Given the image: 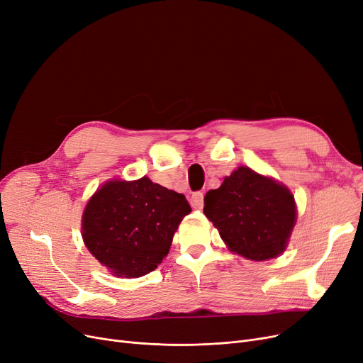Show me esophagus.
<instances>
[{
  "instance_id": "esophagus-1",
  "label": "esophagus",
  "mask_w": 363,
  "mask_h": 363,
  "mask_svg": "<svg viewBox=\"0 0 363 363\" xmlns=\"http://www.w3.org/2000/svg\"><path fill=\"white\" fill-rule=\"evenodd\" d=\"M203 199H204L203 193H200V191L194 193V194L191 196V199H190L191 206H193L194 209H201V208H203Z\"/></svg>"
}]
</instances>
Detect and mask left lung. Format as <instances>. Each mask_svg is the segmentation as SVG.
<instances>
[{
	"label": "left lung",
	"mask_w": 363,
	"mask_h": 363,
	"mask_svg": "<svg viewBox=\"0 0 363 363\" xmlns=\"http://www.w3.org/2000/svg\"><path fill=\"white\" fill-rule=\"evenodd\" d=\"M203 212L228 249L252 261L279 257L296 220L295 200L288 188L245 166L206 193Z\"/></svg>",
	"instance_id": "1"
}]
</instances>
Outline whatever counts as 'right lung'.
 I'll use <instances>...</instances> for the list:
<instances>
[{"instance_id": "add662e5", "label": "right lung", "mask_w": 363, "mask_h": 363, "mask_svg": "<svg viewBox=\"0 0 363 363\" xmlns=\"http://www.w3.org/2000/svg\"><path fill=\"white\" fill-rule=\"evenodd\" d=\"M190 212L184 194L147 177L108 181L86 204L83 240L114 276L140 277L169 254L173 234Z\"/></svg>"}]
</instances>
